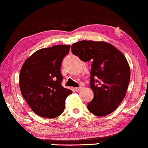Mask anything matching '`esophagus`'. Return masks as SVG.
<instances>
[{
	"label": "esophagus",
	"instance_id": "34e87169",
	"mask_svg": "<svg viewBox=\"0 0 148 148\" xmlns=\"http://www.w3.org/2000/svg\"><path fill=\"white\" fill-rule=\"evenodd\" d=\"M82 89H83V87H82V86H80V87H78V88H75V91H77V92H79V91L81 90Z\"/></svg>",
	"mask_w": 148,
	"mask_h": 148
}]
</instances>
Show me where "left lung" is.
Segmentation results:
<instances>
[{"label": "left lung", "mask_w": 148, "mask_h": 148, "mask_svg": "<svg viewBox=\"0 0 148 148\" xmlns=\"http://www.w3.org/2000/svg\"><path fill=\"white\" fill-rule=\"evenodd\" d=\"M71 49L83 61H92L90 86L94 97L88 104V110L100 117L112 112L124 99L130 82V69L125 56L103 41H79Z\"/></svg>", "instance_id": "8db88e82"}]
</instances>
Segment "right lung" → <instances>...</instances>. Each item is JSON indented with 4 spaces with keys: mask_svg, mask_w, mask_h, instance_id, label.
Wrapping results in <instances>:
<instances>
[{
    "mask_svg": "<svg viewBox=\"0 0 148 148\" xmlns=\"http://www.w3.org/2000/svg\"><path fill=\"white\" fill-rule=\"evenodd\" d=\"M71 45L42 48L27 59L21 68V94L32 110L39 116L55 118L63 112L65 100L72 91L62 86L60 66Z\"/></svg>",
    "mask_w": 148,
    "mask_h": 148,
    "instance_id": "obj_1",
    "label": "right lung"
}]
</instances>
